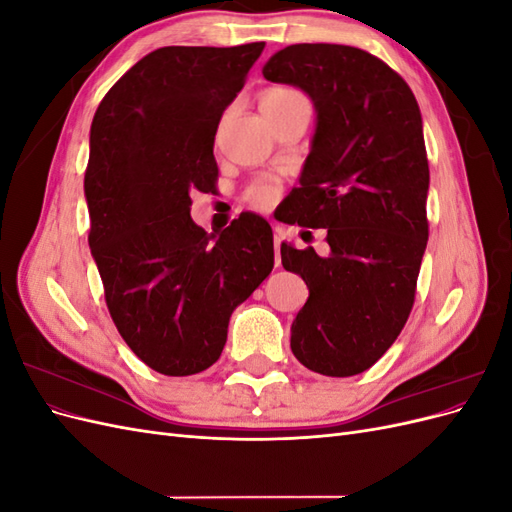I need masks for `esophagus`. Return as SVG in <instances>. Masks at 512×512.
I'll return each mask as SVG.
<instances>
[{
    "mask_svg": "<svg viewBox=\"0 0 512 512\" xmlns=\"http://www.w3.org/2000/svg\"><path fill=\"white\" fill-rule=\"evenodd\" d=\"M273 235H275V265H280L282 262V258H280V245H282V241H284V237H286V230L282 228V226H273Z\"/></svg>",
    "mask_w": 512,
    "mask_h": 512,
    "instance_id": "1",
    "label": "esophagus"
}]
</instances>
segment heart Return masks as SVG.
<instances>
[{"mask_svg":"<svg viewBox=\"0 0 512 512\" xmlns=\"http://www.w3.org/2000/svg\"><path fill=\"white\" fill-rule=\"evenodd\" d=\"M290 94H294L292 89H282V87L267 89L260 98V104L275 102V100L286 98ZM280 192H282V185L275 177H258L250 185H247L243 196H245L247 203H250L256 209H269L271 205H275V200L280 198Z\"/></svg>","mask_w":512,"mask_h":512,"instance_id":"obj_1","label":"heart"}]
</instances>
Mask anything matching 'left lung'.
<instances>
[{
    "label": "left lung",
    "instance_id": "8db88e82",
    "mask_svg": "<svg viewBox=\"0 0 512 512\" xmlns=\"http://www.w3.org/2000/svg\"><path fill=\"white\" fill-rule=\"evenodd\" d=\"M262 74L301 87L318 113L282 220L327 228L331 254L282 243L284 269L309 288L290 348L316 374L356 376L393 346L414 305L429 237L421 111L393 68L354 46L292 44Z\"/></svg>",
    "mask_w": 512,
    "mask_h": 512
}]
</instances>
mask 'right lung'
<instances>
[{"label": "right lung", "instance_id": "1", "mask_svg": "<svg viewBox=\"0 0 512 512\" xmlns=\"http://www.w3.org/2000/svg\"><path fill=\"white\" fill-rule=\"evenodd\" d=\"M262 49L162 46L108 89L91 121V256L123 342L164 376L218 361L232 309L273 269L260 215L241 213L218 237L190 218L192 194L218 183L215 132Z\"/></svg>", "mask_w": 512, "mask_h": 512}]
</instances>
